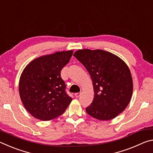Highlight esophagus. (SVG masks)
Here are the masks:
<instances>
[{"label": "esophagus", "instance_id": "esophagus-1", "mask_svg": "<svg viewBox=\"0 0 153 153\" xmlns=\"http://www.w3.org/2000/svg\"><path fill=\"white\" fill-rule=\"evenodd\" d=\"M81 94H82L81 92H77V93H76V94H75V97H76V98H78V97H80V96H81Z\"/></svg>", "mask_w": 153, "mask_h": 153}]
</instances>
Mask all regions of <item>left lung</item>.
I'll return each mask as SVG.
<instances>
[{
  "instance_id": "obj_1",
  "label": "left lung",
  "mask_w": 153,
  "mask_h": 153,
  "mask_svg": "<svg viewBox=\"0 0 153 153\" xmlns=\"http://www.w3.org/2000/svg\"><path fill=\"white\" fill-rule=\"evenodd\" d=\"M74 56L91 77L94 97L87 113L98 120H110L122 113L130 102L133 82L125 62L102 50H78Z\"/></svg>"
}]
</instances>
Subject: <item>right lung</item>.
<instances>
[{
    "label": "right lung",
    "instance_id": "add662e5",
    "mask_svg": "<svg viewBox=\"0 0 153 153\" xmlns=\"http://www.w3.org/2000/svg\"><path fill=\"white\" fill-rule=\"evenodd\" d=\"M73 51L40 56L26 66L20 77L19 92L25 108L38 120L48 121L63 114L72 98L67 94L62 69Z\"/></svg>",
    "mask_w": 153,
    "mask_h": 153
}]
</instances>
